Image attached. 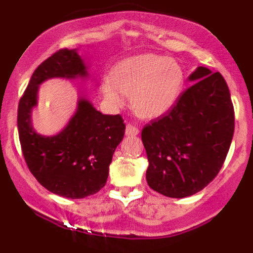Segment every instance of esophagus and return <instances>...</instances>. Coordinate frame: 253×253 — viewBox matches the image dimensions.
I'll return each mask as SVG.
<instances>
[{
	"label": "esophagus",
	"mask_w": 253,
	"mask_h": 253,
	"mask_svg": "<svg viewBox=\"0 0 253 253\" xmlns=\"http://www.w3.org/2000/svg\"><path fill=\"white\" fill-rule=\"evenodd\" d=\"M125 134L128 135V136H130V135H138L139 134L138 127L133 126V125H130V124H127L126 125V129H125Z\"/></svg>",
	"instance_id": "obj_1"
}]
</instances>
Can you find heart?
I'll list each match as a JSON object with an SVG mask.
<instances>
[{"mask_svg": "<svg viewBox=\"0 0 253 253\" xmlns=\"http://www.w3.org/2000/svg\"><path fill=\"white\" fill-rule=\"evenodd\" d=\"M184 83L183 70L176 60L153 53L121 60L103 83V96L110 106L120 107L129 95L130 107L139 117L155 119L175 106Z\"/></svg>", "mask_w": 253, "mask_h": 253, "instance_id": "b5f03b06", "label": "heart"}]
</instances>
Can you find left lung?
Returning <instances> with one entry per match:
<instances>
[{"label": "left lung", "instance_id": "8db88e82", "mask_svg": "<svg viewBox=\"0 0 253 253\" xmlns=\"http://www.w3.org/2000/svg\"><path fill=\"white\" fill-rule=\"evenodd\" d=\"M188 80L195 83L141 132L147 184L175 199L194 195L215 178L234 133L233 104L221 74L199 66Z\"/></svg>", "mask_w": 253, "mask_h": 253}]
</instances>
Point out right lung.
<instances>
[{
	"instance_id": "1",
	"label": "right lung",
	"mask_w": 253,
	"mask_h": 253,
	"mask_svg": "<svg viewBox=\"0 0 253 253\" xmlns=\"http://www.w3.org/2000/svg\"><path fill=\"white\" fill-rule=\"evenodd\" d=\"M51 78L88 80V68L77 50H59L32 75L17 109V129L28 169L37 181L56 195L83 199L101 190L108 178L114 151L123 140L120 115H104L88 98L80 96L65 127L54 135L33 128L32 112L38 106L39 85Z\"/></svg>"
}]
</instances>
